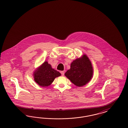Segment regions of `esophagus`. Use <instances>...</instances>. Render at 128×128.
I'll return each instance as SVG.
<instances>
[{
	"label": "esophagus",
	"instance_id": "obj_1",
	"mask_svg": "<svg viewBox=\"0 0 128 128\" xmlns=\"http://www.w3.org/2000/svg\"><path fill=\"white\" fill-rule=\"evenodd\" d=\"M60 73H61V75L62 76H63V75H64V74H65V71H61Z\"/></svg>",
	"mask_w": 128,
	"mask_h": 128
}]
</instances>
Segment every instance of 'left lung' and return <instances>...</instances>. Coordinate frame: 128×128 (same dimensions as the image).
Here are the masks:
<instances>
[{"label": "left lung", "instance_id": "obj_1", "mask_svg": "<svg viewBox=\"0 0 128 128\" xmlns=\"http://www.w3.org/2000/svg\"><path fill=\"white\" fill-rule=\"evenodd\" d=\"M92 73L91 62L87 56L84 55L72 63L70 68L67 70L65 75L74 84L81 87L90 80Z\"/></svg>", "mask_w": 128, "mask_h": 128}]
</instances>
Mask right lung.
<instances>
[{"label": "right lung", "instance_id": "obj_1", "mask_svg": "<svg viewBox=\"0 0 128 128\" xmlns=\"http://www.w3.org/2000/svg\"><path fill=\"white\" fill-rule=\"evenodd\" d=\"M60 75V73L52 68L48 62L46 61L34 72V78L38 85L46 87L50 85L55 78Z\"/></svg>", "mask_w": 128, "mask_h": 128}]
</instances>
